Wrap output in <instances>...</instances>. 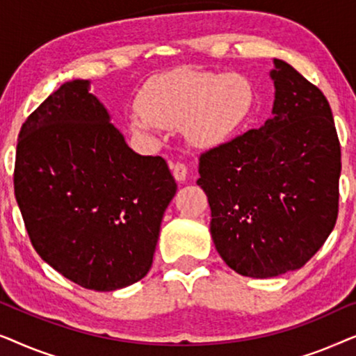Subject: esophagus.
Segmentation results:
<instances>
[{"mask_svg":"<svg viewBox=\"0 0 356 356\" xmlns=\"http://www.w3.org/2000/svg\"><path fill=\"white\" fill-rule=\"evenodd\" d=\"M172 173H173V177H175V179H177V181H184V179H186V175H188V168H186V165L184 163H181V162H177L172 167Z\"/></svg>","mask_w":356,"mask_h":356,"instance_id":"1","label":"esophagus"}]
</instances>
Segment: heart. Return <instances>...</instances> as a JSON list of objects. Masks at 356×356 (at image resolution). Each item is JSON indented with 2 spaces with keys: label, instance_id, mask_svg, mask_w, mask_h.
I'll use <instances>...</instances> for the list:
<instances>
[{
  "label": "heart",
  "instance_id": "1",
  "mask_svg": "<svg viewBox=\"0 0 356 356\" xmlns=\"http://www.w3.org/2000/svg\"><path fill=\"white\" fill-rule=\"evenodd\" d=\"M254 87L246 76L178 70L145 86L129 126L144 134L179 128L196 147L225 143L250 113Z\"/></svg>",
  "mask_w": 356,
  "mask_h": 356
}]
</instances>
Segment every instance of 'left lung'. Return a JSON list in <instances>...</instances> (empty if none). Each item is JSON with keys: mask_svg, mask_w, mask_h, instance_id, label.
I'll list each match as a JSON object with an SVG mask.
<instances>
[{"mask_svg": "<svg viewBox=\"0 0 356 356\" xmlns=\"http://www.w3.org/2000/svg\"><path fill=\"white\" fill-rule=\"evenodd\" d=\"M272 118L199 159L218 254L238 274L267 279L313 257L339 213L340 143L329 102L274 60Z\"/></svg>", "mask_w": 356, "mask_h": 356, "instance_id": "1", "label": "left lung"}]
</instances>
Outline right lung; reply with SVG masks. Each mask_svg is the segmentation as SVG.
<instances>
[{
  "label": "right lung",
  "instance_id": "right-lung-1",
  "mask_svg": "<svg viewBox=\"0 0 356 356\" xmlns=\"http://www.w3.org/2000/svg\"><path fill=\"white\" fill-rule=\"evenodd\" d=\"M90 81L65 82L19 133L14 194L29 238L74 284L113 291L147 274L177 183L162 157L139 155Z\"/></svg>",
  "mask_w": 356,
  "mask_h": 356
}]
</instances>
